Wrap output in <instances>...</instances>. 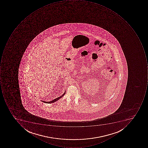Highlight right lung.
<instances>
[{"instance_id":"add662e5","label":"right lung","mask_w":148,"mask_h":148,"mask_svg":"<svg viewBox=\"0 0 148 148\" xmlns=\"http://www.w3.org/2000/svg\"><path fill=\"white\" fill-rule=\"evenodd\" d=\"M65 92H64V94H63V95H62V96H60V97H59L55 99H54V100H52V101H48V102H46V101H42L44 103H52L55 102L56 101H58V100L60 99L61 98H62V97H63V96H64V95H65Z\"/></svg>"}]
</instances>
